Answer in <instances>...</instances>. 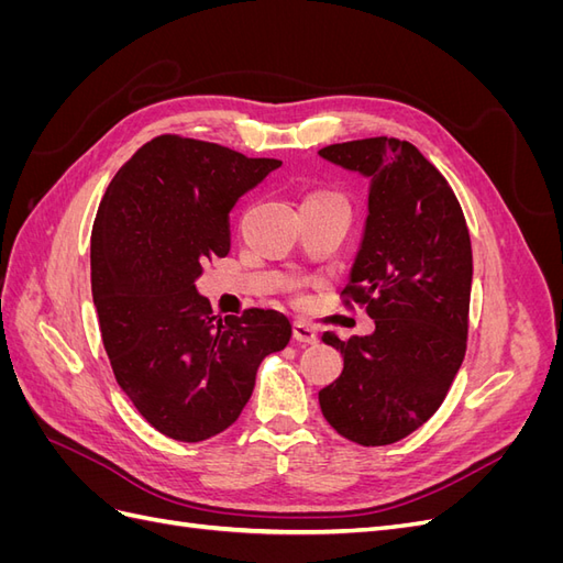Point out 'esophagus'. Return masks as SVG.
<instances>
[{
	"instance_id": "obj_1",
	"label": "esophagus",
	"mask_w": 563,
	"mask_h": 563,
	"mask_svg": "<svg viewBox=\"0 0 563 563\" xmlns=\"http://www.w3.org/2000/svg\"><path fill=\"white\" fill-rule=\"evenodd\" d=\"M294 340H296V343L312 345V343H317V331L312 327H308L305 321H296L294 323Z\"/></svg>"
}]
</instances>
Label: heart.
<instances>
[{
	"label": "heart",
	"mask_w": 563,
	"mask_h": 563,
	"mask_svg": "<svg viewBox=\"0 0 563 563\" xmlns=\"http://www.w3.org/2000/svg\"><path fill=\"white\" fill-rule=\"evenodd\" d=\"M329 197H338V195H331V192H312L305 197V201H314V199H329Z\"/></svg>",
	"instance_id": "b5f03b06"
}]
</instances>
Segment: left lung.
<instances>
[{
	"mask_svg": "<svg viewBox=\"0 0 563 563\" xmlns=\"http://www.w3.org/2000/svg\"><path fill=\"white\" fill-rule=\"evenodd\" d=\"M319 155L371 178L362 249L340 298L376 319L366 338L323 333L345 366L319 406L340 437L387 446L437 413L465 360L470 230L446 178L408 141L378 135Z\"/></svg>",
	"mask_w": 563,
	"mask_h": 563,
	"instance_id": "obj_1",
	"label": "left lung"
}]
</instances>
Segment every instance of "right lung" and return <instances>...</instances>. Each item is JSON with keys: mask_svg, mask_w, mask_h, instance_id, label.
Returning a JSON list of instances; mask_svg holds the SVG:
<instances>
[{"mask_svg": "<svg viewBox=\"0 0 563 563\" xmlns=\"http://www.w3.org/2000/svg\"><path fill=\"white\" fill-rule=\"evenodd\" d=\"M279 159L164 133L119 168L91 230V291L117 385L168 439L197 444L240 418L267 354L291 340L277 310L218 319L195 279L230 253V211Z\"/></svg>", "mask_w": 563, "mask_h": 563, "instance_id": "right-lung-1", "label": "right lung"}]
</instances>
